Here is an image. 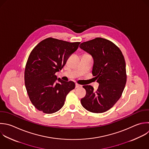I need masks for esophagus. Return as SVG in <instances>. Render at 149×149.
<instances>
[{
  "instance_id": "esophagus-1",
  "label": "esophagus",
  "mask_w": 149,
  "mask_h": 149,
  "mask_svg": "<svg viewBox=\"0 0 149 149\" xmlns=\"http://www.w3.org/2000/svg\"><path fill=\"white\" fill-rule=\"evenodd\" d=\"M81 85H80L79 84H76V88H79V87H81Z\"/></svg>"
}]
</instances>
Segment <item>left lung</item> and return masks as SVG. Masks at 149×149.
I'll use <instances>...</instances> for the list:
<instances>
[{
  "label": "left lung",
  "instance_id": "left-lung-1",
  "mask_svg": "<svg viewBox=\"0 0 149 149\" xmlns=\"http://www.w3.org/2000/svg\"><path fill=\"white\" fill-rule=\"evenodd\" d=\"M79 47L93 57L92 74L99 83L96 91L90 85L83 86L86 94L81 104L90 112H104L115 105L124 90L126 73L123 55L113 42L99 37L84 42Z\"/></svg>",
  "mask_w": 149,
  "mask_h": 149
}]
</instances>
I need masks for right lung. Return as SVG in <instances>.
<instances>
[{
  "instance_id": "right-lung-1",
  "label": "right lung",
  "mask_w": 149,
  "mask_h": 149,
  "mask_svg": "<svg viewBox=\"0 0 149 149\" xmlns=\"http://www.w3.org/2000/svg\"><path fill=\"white\" fill-rule=\"evenodd\" d=\"M80 43L48 38L30 53L24 72L25 86L31 102L39 111L57 112L63 106L68 94L75 88L73 81L57 79L55 73L63 68Z\"/></svg>"
}]
</instances>
